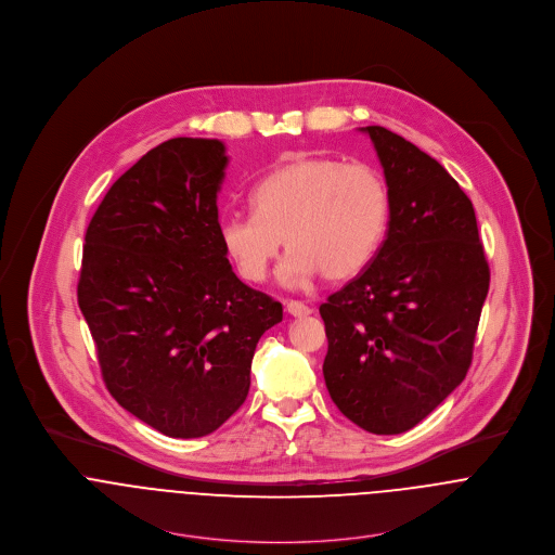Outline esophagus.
<instances>
[{"label": "esophagus", "instance_id": "obj_1", "mask_svg": "<svg viewBox=\"0 0 555 555\" xmlns=\"http://www.w3.org/2000/svg\"><path fill=\"white\" fill-rule=\"evenodd\" d=\"M286 312L291 314V317H310L312 314V310L306 306V304H301V301H286Z\"/></svg>", "mask_w": 555, "mask_h": 555}]
</instances>
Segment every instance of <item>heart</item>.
Instances as JSON below:
<instances>
[{
  "label": "heart",
  "mask_w": 555,
  "mask_h": 555,
  "mask_svg": "<svg viewBox=\"0 0 555 555\" xmlns=\"http://www.w3.org/2000/svg\"><path fill=\"white\" fill-rule=\"evenodd\" d=\"M249 203L251 214H224L218 222L227 256L243 280L262 282L286 243L280 280L293 288L320 273L331 282L357 275L385 237L391 209L378 170L324 156L271 170Z\"/></svg>",
  "instance_id": "1"
}]
</instances>
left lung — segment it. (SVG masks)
<instances>
[{"label": "left lung", "mask_w": 555, "mask_h": 555, "mask_svg": "<svg viewBox=\"0 0 555 555\" xmlns=\"http://www.w3.org/2000/svg\"><path fill=\"white\" fill-rule=\"evenodd\" d=\"M385 170L389 231L372 262L320 306L333 403L365 431L391 436L451 396L473 363L489 264L475 207L438 159L367 126Z\"/></svg>", "instance_id": "left-lung-1"}]
</instances>
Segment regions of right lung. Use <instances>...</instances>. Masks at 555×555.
<instances>
[{"instance_id":"obj_1","label":"right lung","mask_w":555,"mask_h":555,"mask_svg":"<svg viewBox=\"0 0 555 555\" xmlns=\"http://www.w3.org/2000/svg\"><path fill=\"white\" fill-rule=\"evenodd\" d=\"M218 139H170L106 192L82 245L79 308L108 393L170 438H201L249 391L282 304L245 286L218 233Z\"/></svg>"}]
</instances>
